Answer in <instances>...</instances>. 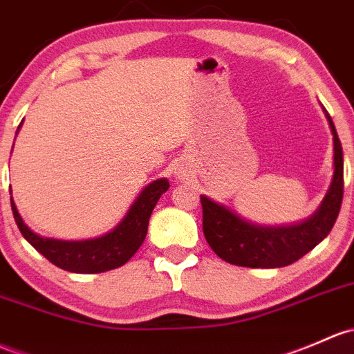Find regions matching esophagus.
I'll use <instances>...</instances> for the list:
<instances>
[{
    "instance_id": "obj_1",
    "label": "esophagus",
    "mask_w": 354,
    "mask_h": 354,
    "mask_svg": "<svg viewBox=\"0 0 354 354\" xmlns=\"http://www.w3.org/2000/svg\"><path fill=\"white\" fill-rule=\"evenodd\" d=\"M189 173H192V171H189L188 166L183 165V162H180V165H176V167H174V176H176V180L180 181L188 180Z\"/></svg>"
}]
</instances>
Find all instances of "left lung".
<instances>
[{"instance_id":"8db88e82","label":"left lung","mask_w":354,"mask_h":354,"mask_svg":"<svg viewBox=\"0 0 354 354\" xmlns=\"http://www.w3.org/2000/svg\"><path fill=\"white\" fill-rule=\"evenodd\" d=\"M322 111L333 133L334 173L321 205L302 222L288 225H261L202 195L203 234L218 258L230 265L245 268H281L299 261L304 254L326 239L343 202L344 162L343 147L333 118L324 106Z\"/></svg>"}]
</instances>
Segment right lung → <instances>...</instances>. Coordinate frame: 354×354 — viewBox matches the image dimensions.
Segmentation results:
<instances>
[{"mask_svg": "<svg viewBox=\"0 0 354 354\" xmlns=\"http://www.w3.org/2000/svg\"><path fill=\"white\" fill-rule=\"evenodd\" d=\"M24 124V120H21ZM21 124L18 125L20 130ZM17 130V133H18ZM15 146V142H13ZM169 188V181L166 178L154 180L142 188L133 203L125 214V217L118 222L110 232L100 237L83 241H64L54 239V237H44L33 232L25 224L20 212L11 200V210H13L15 222L20 229L21 236L28 241L44 258L49 259L61 270L71 273H103V271L115 270L129 261L137 249L140 248L147 236L149 218L156 203L161 198L162 193ZM11 195V189H10Z\"/></svg>", "mask_w": 354, "mask_h": 354, "instance_id": "1", "label": "right lung"}]
</instances>
